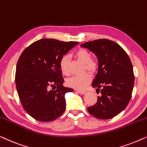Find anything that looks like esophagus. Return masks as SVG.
<instances>
[{"label": "esophagus", "instance_id": "obj_1", "mask_svg": "<svg viewBox=\"0 0 147 147\" xmlns=\"http://www.w3.org/2000/svg\"><path fill=\"white\" fill-rule=\"evenodd\" d=\"M77 92H79L80 94H84L85 93V91H84V90H77Z\"/></svg>", "mask_w": 147, "mask_h": 147}]
</instances>
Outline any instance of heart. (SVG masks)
<instances>
[{"instance_id": "heart-1", "label": "heart", "mask_w": 147, "mask_h": 147, "mask_svg": "<svg viewBox=\"0 0 147 147\" xmlns=\"http://www.w3.org/2000/svg\"><path fill=\"white\" fill-rule=\"evenodd\" d=\"M74 56L78 61L84 63L83 72L87 71L91 74L96 73L98 68L96 60L92 59V55L89 51L84 49H80L76 51ZM70 60L68 55H64L60 61V68L64 75L69 76L71 74L69 68ZM91 76L88 73H84L80 76H74L67 80V84L69 87L76 90H83L90 83Z\"/></svg>"}]
</instances>
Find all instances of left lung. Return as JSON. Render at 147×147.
<instances>
[{
	"label": "left lung",
	"instance_id": "left-lung-1",
	"mask_svg": "<svg viewBox=\"0 0 147 147\" xmlns=\"http://www.w3.org/2000/svg\"><path fill=\"white\" fill-rule=\"evenodd\" d=\"M80 46L93 52L98 61V73L92 86L100 90L101 96L87 110L97 119H112L131 100L135 82L131 59L119 45L108 39H98Z\"/></svg>",
	"mask_w": 147,
	"mask_h": 147
}]
</instances>
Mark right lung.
I'll list each match as a JSON object with an SVG mask.
<instances>
[{
  "instance_id": "right-lung-1",
  "label": "right lung",
  "mask_w": 147,
  "mask_h": 147,
  "mask_svg": "<svg viewBox=\"0 0 147 147\" xmlns=\"http://www.w3.org/2000/svg\"><path fill=\"white\" fill-rule=\"evenodd\" d=\"M78 44L42 38L20 55L15 73L16 90L24 111L37 121H54L65 111V95L73 89L63 86L59 63L63 55ZM53 86L55 90L49 89Z\"/></svg>"
}]
</instances>
